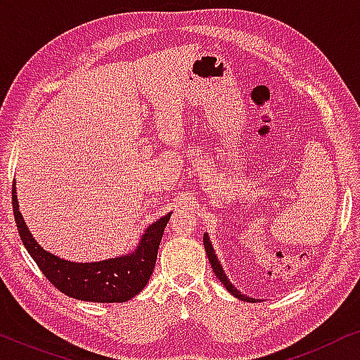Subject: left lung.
<instances>
[{"instance_id":"obj_1","label":"left lung","mask_w":360,"mask_h":360,"mask_svg":"<svg viewBox=\"0 0 360 360\" xmlns=\"http://www.w3.org/2000/svg\"><path fill=\"white\" fill-rule=\"evenodd\" d=\"M203 244H205V250H206V255H208V259H210L211 267H213V272L216 274V277L219 278V282L224 285L226 290H228V292H229L231 295H234L236 298L243 300V302H248V303H255V302H257V300H255V298H249V297H245L244 293H240L239 290L236 288L234 285L229 282V278L226 277V274H224V270H223V265L219 264L218 257H216L214 249H213V245H211V243H210V238H208V234H206V233L203 234Z\"/></svg>"}]
</instances>
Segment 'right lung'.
<instances>
[{"label": "right lung", "instance_id": "obj_1", "mask_svg": "<svg viewBox=\"0 0 360 360\" xmlns=\"http://www.w3.org/2000/svg\"><path fill=\"white\" fill-rule=\"evenodd\" d=\"M13 211L24 248L49 282L67 297L95 303H122L141 293L154 272L162 234L170 219L169 213L152 223L142 234L134 252L83 264L57 257L37 244L19 211L16 184H13Z\"/></svg>", "mask_w": 360, "mask_h": 360}]
</instances>
